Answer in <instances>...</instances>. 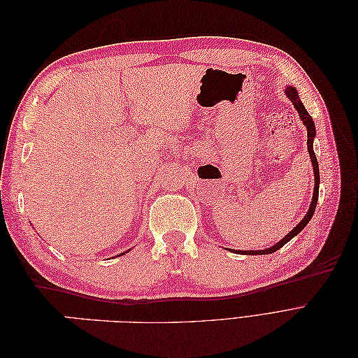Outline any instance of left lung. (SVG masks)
I'll return each instance as SVG.
<instances>
[{
	"label": "left lung",
	"instance_id": "8db88e82",
	"mask_svg": "<svg viewBox=\"0 0 358 358\" xmlns=\"http://www.w3.org/2000/svg\"><path fill=\"white\" fill-rule=\"evenodd\" d=\"M285 94L288 99L291 100V103L294 104V109L299 112V116L303 121V125L306 127L308 129V150H309V157L312 161V167H313V176H315V188H313V196H312V203H310V208L308 210V213L305 215V218H303L294 229H292L284 239H280L276 245L270 246L267 249H262V251H231V252H237V254H242V255H263V254H272L276 252L278 249L282 248L285 243H288L292 237L297 236L305 227L308 225V222L310 221V218L313 216V212H315L317 208V201H318V192H320V167H318V161L315 157V152H313V138H315V124L312 121V116L308 113V110L305 109V106L300 101V96L297 94V90L292 88V86H287Z\"/></svg>",
	"mask_w": 358,
	"mask_h": 358
}]
</instances>
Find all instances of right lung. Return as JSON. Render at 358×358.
Masks as SVG:
<instances>
[{"mask_svg":"<svg viewBox=\"0 0 358 358\" xmlns=\"http://www.w3.org/2000/svg\"><path fill=\"white\" fill-rule=\"evenodd\" d=\"M121 255H122V254H121Z\"/></svg>","mask_w":358,"mask_h":358,"instance_id":"1","label":"right lung"}]
</instances>
